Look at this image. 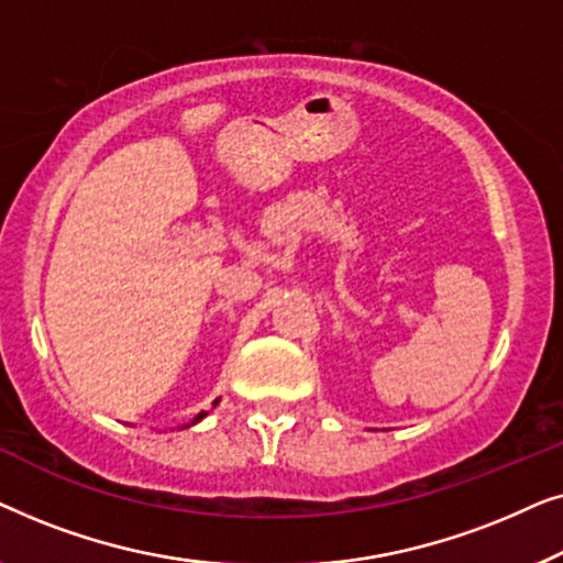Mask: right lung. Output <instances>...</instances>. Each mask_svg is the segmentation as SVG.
<instances>
[{
	"label": "right lung",
	"mask_w": 563,
	"mask_h": 563,
	"mask_svg": "<svg viewBox=\"0 0 563 563\" xmlns=\"http://www.w3.org/2000/svg\"><path fill=\"white\" fill-rule=\"evenodd\" d=\"M218 402H220V399H214V405H218ZM205 415H207V412H199V415H197V418H195V420H191V426H195V422H199V420H202V418H205ZM187 428H189V426H187Z\"/></svg>",
	"instance_id": "right-lung-1"
}]
</instances>
